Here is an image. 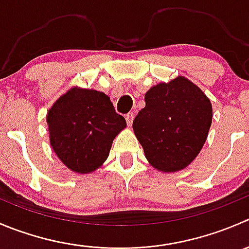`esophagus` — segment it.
I'll use <instances>...</instances> for the list:
<instances>
[{
  "instance_id": "obj_1",
  "label": "esophagus",
  "mask_w": 249,
  "mask_h": 249,
  "mask_svg": "<svg viewBox=\"0 0 249 249\" xmlns=\"http://www.w3.org/2000/svg\"><path fill=\"white\" fill-rule=\"evenodd\" d=\"M134 118H135V113L134 112L127 113L126 117H125V119H126V123H127V125H129V126H131L132 122H134Z\"/></svg>"
}]
</instances>
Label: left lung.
<instances>
[{
  "label": "left lung",
  "mask_w": 249,
  "mask_h": 249,
  "mask_svg": "<svg viewBox=\"0 0 249 249\" xmlns=\"http://www.w3.org/2000/svg\"><path fill=\"white\" fill-rule=\"evenodd\" d=\"M144 102L132 129L148 163L161 173L189 166L208 137L213 118L211 100L191 80L178 76L152 86Z\"/></svg>",
  "instance_id": "8db88e82"
}]
</instances>
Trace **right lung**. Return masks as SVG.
I'll use <instances>...</instances> for the list:
<instances>
[{
  "instance_id": "obj_1",
  "label": "right lung",
  "mask_w": 249,
  "mask_h": 249,
  "mask_svg": "<svg viewBox=\"0 0 249 249\" xmlns=\"http://www.w3.org/2000/svg\"><path fill=\"white\" fill-rule=\"evenodd\" d=\"M50 144L59 160L76 174L103 165L113 140L126 127L110 98L101 91L74 86L47 113Z\"/></svg>"
}]
</instances>
